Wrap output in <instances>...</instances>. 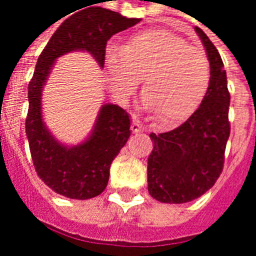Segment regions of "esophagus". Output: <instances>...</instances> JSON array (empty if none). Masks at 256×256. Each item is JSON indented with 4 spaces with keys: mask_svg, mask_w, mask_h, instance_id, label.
I'll return each mask as SVG.
<instances>
[{
    "mask_svg": "<svg viewBox=\"0 0 256 256\" xmlns=\"http://www.w3.org/2000/svg\"><path fill=\"white\" fill-rule=\"evenodd\" d=\"M131 131L134 132V134H138V132H140V120H138V116H132Z\"/></svg>",
    "mask_w": 256,
    "mask_h": 256,
    "instance_id": "34e87169",
    "label": "esophagus"
}]
</instances>
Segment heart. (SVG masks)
<instances>
[{
    "instance_id": "heart-1",
    "label": "heart",
    "mask_w": 256,
    "mask_h": 256,
    "mask_svg": "<svg viewBox=\"0 0 256 256\" xmlns=\"http://www.w3.org/2000/svg\"><path fill=\"white\" fill-rule=\"evenodd\" d=\"M110 88L128 102L144 78V106L164 124L190 116L202 104L212 80L207 54L186 39L164 29H148L131 36L121 49L106 52Z\"/></svg>"
}]
</instances>
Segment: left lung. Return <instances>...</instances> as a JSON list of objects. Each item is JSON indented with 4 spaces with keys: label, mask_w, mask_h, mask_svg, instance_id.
Masks as SVG:
<instances>
[{
    "label": "left lung",
    "mask_w": 256,
    "mask_h": 256,
    "mask_svg": "<svg viewBox=\"0 0 256 256\" xmlns=\"http://www.w3.org/2000/svg\"><path fill=\"white\" fill-rule=\"evenodd\" d=\"M212 66V80L200 107L172 131L150 134L148 190L158 202L188 203L214 186L224 168L230 136L227 73L216 46L196 26Z\"/></svg>",
    "instance_id": "left-lung-1"
}]
</instances>
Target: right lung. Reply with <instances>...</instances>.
Listing matches in <instances>:
<instances>
[{"label":"right lung","instance_id":"right-lung-1","mask_svg":"<svg viewBox=\"0 0 256 256\" xmlns=\"http://www.w3.org/2000/svg\"><path fill=\"white\" fill-rule=\"evenodd\" d=\"M140 20L125 18L101 6H88L64 20L44 46L28 87L29 108L25 130L38 176L62 196L87 200L107 188L110 166L131 135V121L124 108L106 104L100 110L90 138L77 146H64L50 135L42 121L40 96L54 60L73 50H87L104 66L107 40Z\"/></svg>","mask_w":256,"mask_h":256}]
</instances>
